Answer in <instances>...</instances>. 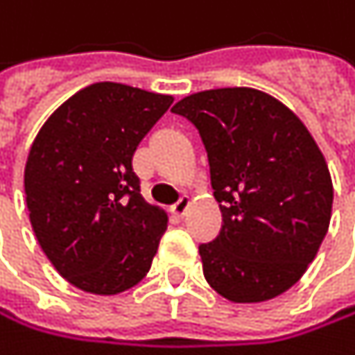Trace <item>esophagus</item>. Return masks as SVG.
I'll return each instance as SVG.
<instances>
[{
  "label": "esophagus",
  "mask_w": 355,
  "mask_h": 355,
  "mask_svg": "<svg viewBox=\"0 0 355 355\" xmlns=\"http://www.w3.org/2000/svg\"><path fill=\"white\" fill-rule=\"evenodd\" d=\"M189 206H191V200L187 198V196H183L179 202H176L170 210H172V214L174 216H179V218H183L185 214H187V210H189Z\"/></svg>",
  "instance_id": "1"
}]
</instances>
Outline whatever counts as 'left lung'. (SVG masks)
Listing matches in <instances>:
<instances>
[{"label": "left lung", "instance_id": "8db88e82", "mask_svg": "<svg viewBox=\"0 0 355 355\" xmlns=\"http://www.w3.org/2000/svg\"><path fill=\"white\" fill-rule=\"evenodd\" d=\"M208 151L220 235L200 245L210 287L235 304L293 287L329 231L333 183L304 122L258 89L193 93L172 107Z\"/></svg>", "mask_w": 355, "mask_h": 355}]
</instances>
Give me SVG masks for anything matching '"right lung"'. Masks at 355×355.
<instances>
[{"mask_svg": "<svg viewBox=\"0 0 355 355\" xmlns=\"http://www.w3.org/2000/svg\"><path fill=\"white\" fill-rule=\"evenodd\" d=\"M170 103V95L95 83L66 99L33 141L24 193L35 237L87 293H122L151 268L168 216L143 200L132 155Z\"/></svg>", "mask_w": 355, "mask_h": 355, "instance_id": "1", "label": "right lung"}]
</instances>
